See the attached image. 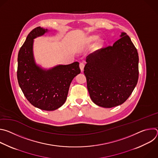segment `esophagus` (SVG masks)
Returning <instances> with one entry per match:
<instances>
[{
    "instance_id": "obj_1",
    "label": "esophagus",
    "mask_w": 158,
    "mask_h": 158,
    "mask_svg": "<svg viewBox=\"0 0 158 158\" xmlns=\"http://www.w3.org/2000/svg\"><path fill=\"white\" fill-rule=\"evenodd\" d=\"M79 67H80V69H81V71L82 72V71H83V70H84V63H82V62L80 63V64H79Z\"/></svg>"
}]
</instances>
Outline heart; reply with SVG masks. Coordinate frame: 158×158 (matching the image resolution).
Segmentation results:
<instances>
[{
  "mask_svg": "<svg viewBox=\"0 0 158 158\" xmlns=\"http://www.w3.org/2000/svg\"><path fill=\"white\" fill-rule=\"evenodd\" d=\"M97 39H98V37H96V36H94V35H93V36H90L88 39H87V41H88V42H94V41H96V40H97ZM101 40H99V43H101Z\"/></svg>",
  "mask_w": 158,
  "mask_h": 158,
  "instance_id": "obj_1",
  "label": "heart"
}]
</instances>
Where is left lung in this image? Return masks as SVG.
<instances>
[{
  "mask_svg": "<svg viewBox=\"0 0 158 158\" xmlns=\"http://www.w3.org/2000/svg\"><path fill=\"white\" fill-rule=\"evenodd\" d=\"M121 39L86 57L84 73L91 99L106 108L124 103L136 87L139 77V56L130 37Z\"/></svg>",
  "mask_w": 158,
  "mask_h": 158,
  "instance_id": "8db88e82",
  "label": "left lung"
}]
</instances>
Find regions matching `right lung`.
<instances>
[{
    "label": "right lung",
    "instance_id": "1",
    "mask_svg": "<svg viewBox=\"0 0 158 158\" xmlns=\"http://www.w3.org/2000/svg\"><path fill=\"white\" fill-rule=\"evenodd\" d=\"M48 31L37 27L28 34L19 51L17 73L19 86L29 102L42 110H54L65 102L70 84L81 70L78 62L57 65L49 69L36 64L34 39Z\"/></svg>",
    "mask_w": 158,
    "mask_h": 158
}]
</instances>
